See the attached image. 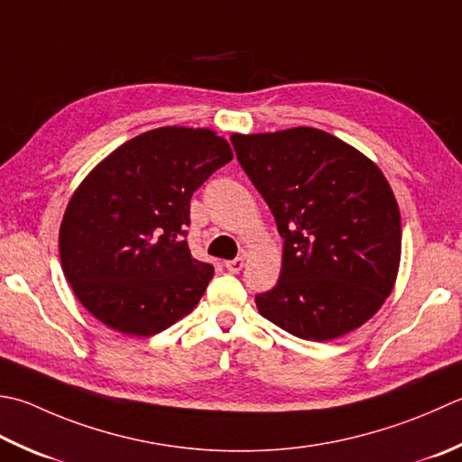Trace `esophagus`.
I'll return each instance as SVG.
<instances>
[{"label":"esophagus","mask_w":462,"mask_h":462,"mask_svg":"<svg viewBox=\"0 0 462 462\" xmlns=\"http://www.w3.org/2000/svg\"><path fill=\"white\" fill-rule=\"evenodd\" d=\"M224 268L228 270L230 274H238L240 270L244 268V258H234V260H226L224 262Z\"/></svg>","instance_id":"34e87169"}]
</instances>
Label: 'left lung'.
<instances>
[{
  "instance_id": "obj_1",
  "label": "left lung",
  "mask_w": 462,
  "mask_h": 462,
  "mask_svg": "<svg viewBox=\"0 0 462 462\" xmlns=\"http://www.w3.org/2000/svg\"><path fill=\"white\" fill-rule=\"evenodd\" d=\"M230 140L284 240L258 312L304 340L358 328L393 292L401 262V212L383 171L316 128Z\"/></svg>"
}]
</instances>
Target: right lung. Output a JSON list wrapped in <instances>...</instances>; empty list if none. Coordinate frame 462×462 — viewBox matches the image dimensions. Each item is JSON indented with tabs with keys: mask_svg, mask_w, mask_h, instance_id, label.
<instances>
[{
	"mask_svg": "<svg viewBox=\"0 0 462 462\" xmlns=\"http://www.w3.org/2000/svg\"><path fill=\"white\" fill-rule=\"evenodd\" d=\"M212 130L135 135L89 171L60 228V258L78 300L117 332L153 337L194 310L214 266L189 254V200L228 164Z\"/></svg>",
	"mask_w": 462,
	"mask_h": 462,
	"instance_id": "obj_1",
	"label": "right lung"
}]
</instances>
